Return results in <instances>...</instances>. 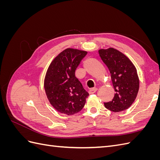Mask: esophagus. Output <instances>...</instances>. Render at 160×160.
I'll return each mask as SVG.
<instances>
[{
    "label": "esophagus",
    "instance_id": "34e87169",
    "mask_svg": "<svg viewBox=\"0 0 160 160\" xmlns=\"http://www.w3.org/2000/svg\"><path fill=\"white\" fill-rule=\"evenodd\" d=\"M97 91H98V89H97V88H93V89H91L89 91V94H93V93H95Z\"/></svg>",
    "mask_w": 160,
    "mask_h": 160
}]
</instances>
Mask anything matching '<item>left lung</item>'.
I'll return each mask as SVG.
<instances>
[{"label": "left lung", "mask_w": 160, "mask_h": 160, "mask_svg": "<svg viewBox=\"0 0 160 160\" xmlns=\"http://www.w3.org/2000/svg\"><path fill=\"white\" fill-rule=\"evenodd\" d=\"M99 54L109 70L115 91L112 101L105 103V107L113 112L128 109L136 99L139 91L136 68L126 55L114 48L99 49Z\"/></svg>", "instance_id": "8db88e82"}]
</instances>
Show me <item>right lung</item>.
<instances>
[{
  "mask_svg": "<svg viewBox=\"0 0 160 160\" xmlns=\"http://www.w3.org/2000/svg\"><path fill=\"white\" fill-rule=\"evenodd\" d=\"M88 52L68 48L58 55L48 68L44 88L51 105L61 113L71 115L83 108L89 96L75 77V70Z\"/></svg>",
  "mask_w": 160,
  "mask_h": 160,
  "instance_id": "obj_1",
  "label": "right lung"
}]
</instances>
